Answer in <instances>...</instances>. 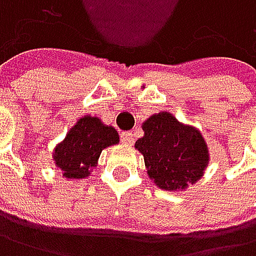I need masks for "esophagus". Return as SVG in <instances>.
I'll use <instances>...</instances> for the list:
<instances>
[{"label":"esophagus","instance_id":"obj_1","mask_svg":"<svg viewBox=\"0 0 256 256\" xmlns=\"http://www.w3.org/2000/svg\"><path fill=\"white\" fill-rule=\"evenodd\" d=\"M121 142L124 144H127V146L134 144V135H132V132H122L121 134Z\"/></svg>","mask_w":256,"mask_h":256}]
</instances>
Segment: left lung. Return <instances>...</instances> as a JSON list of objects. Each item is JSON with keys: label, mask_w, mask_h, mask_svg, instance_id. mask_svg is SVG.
<instances>
[{"label": "left lung", "mask_w": 256, "mask_h": 256, "mask_svg": "<svg viewBox=\"0 0 256 256\" xmlns=\"http://www.w3.org/2000/svg\"><path fill=\"white\" fill-rule=\"evenodd\" d=\"M142 129L144 135L135 142V150L157 187L178 192L202 180L209 165V148L196 127L178 121L170 112H159Z\"/></svg>", "instance_id": "1"}]
</instances>
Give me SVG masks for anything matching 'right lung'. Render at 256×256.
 Returning a JSON list of instances; mask_svg holds the SVG:
<instances>
[{
  "mask_svg": "<svg viewBox=\"0 0 256 256\" xmlns=\"http://www.w3.org/2000/svg\"><path fill=\"white\" fill-rule=\"evenodd\" d=\"M118 143L120 135L113 126L104 124L97 116L84 114L54 146L52 159L66 180H84L97 166L105 148Z\"/></svg>",
  "mask_w": 256,
  "mask_h": 256,
  "instance_id": "add662e5",
  "label": "right lung"
}]
</instances>
